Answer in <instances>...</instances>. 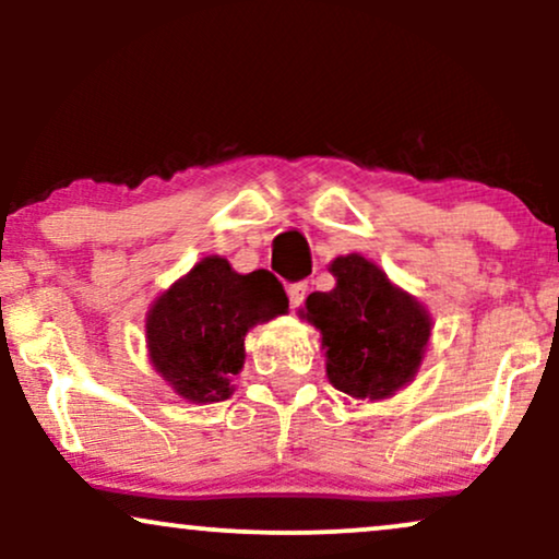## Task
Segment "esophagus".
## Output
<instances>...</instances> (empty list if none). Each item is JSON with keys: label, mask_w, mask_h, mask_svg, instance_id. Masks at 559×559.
Returning a JSON list of instances; mask_svg holds the SVG:
<instances>
[{"label": "esophagus", "mask_w": 559, "mask_h": 559, "mask_svg": "<svg viewBox=\"0 0 559 559\" xmlns=\"http://www.w3.org/2000/svg\"><path fill=\"white\" fill-rule=\"evenodd\" d=\"M288 305L297 310V307H301V301H305L307 297V284H288Z\"/></svg>", "instance_id": "1"}]
</instances>
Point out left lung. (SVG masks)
I'll use <instances>...</instances> for the list:
<instances>
[{"instance_id":"8db88e82","label":"left lung","mask_w":559,"mask_h":559,"mask_svg":"<svg viewBox=\"0 0 559 559\" xmlns=\"http://www.w3.org/2000/svg\"><path fill=\"white\" fill-rule=\"evenodd\" d=\"M333 292L307 297V320L323 333L325 373L344 394L383 400L415 376L431 336L428 312L360 254L331 262Z\"/></svg>"}]
</instances>
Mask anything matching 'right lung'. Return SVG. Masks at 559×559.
<instances>
[{
	"label": "right lung",
	"instance_id": "add662e5",
	"mask_svg": "<svg viewBox=\"0 0 559 559\" xmlns=\"http://www.w3.org/2000/svg\"><path fill=\"white\" fill-rule=\"evenodd\" d=\"M284 286L267 271L236 273L223 258H204L155 301L146 342L157 373L183 400L204 404L234 394L252 325L284 316Z\"/></svg>",
	"mask_w": 559,
	"mask_h": 559
}]
</instances>
